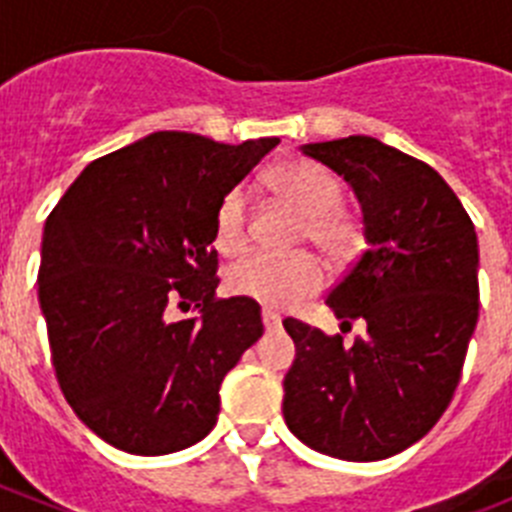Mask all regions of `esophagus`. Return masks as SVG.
Wrapping results in <instances>:
<instances>
[{
	"label": "esophagus",
	"instance_id": "obj_1",
	"mask_svg": "<svg viewBox=\"0 0 512 512\" xmlns=\"http://www.w3.org/2000/svg\"><path fill=\"white\" fill-rule=\"evenodd\" d=\"M261 320H264V328L266 330H274V328H279V325H282V318H279V315L274 310H264V312H261Z\"/></svg>",
	"mask_w": 512,
	"mask_h": 512
}]
</instances>
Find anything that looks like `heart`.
<instances>
[{
    "label": "heart",
    "mask_w": 512,
    "mask_h": 512,
    "mask_svg": "<svg viewBox=\"0 0 512 512\" xmlns=\"http://www.w3.org/2000/svg\"><path fill=\"white\" fill-rule=\"evenodd\" d=\"M269 187L284 205L305 217L302 241H310L333 261L348 259L361 243V225L343 210V187L338 176L312 161H282L269 171ZM248 192L233 187L215 210V246L235 256L248 246ZM323 269L312 256L300 253L277 259L248 253L228 269V289L271 310H289L323 287Z\"/></svg>",
    "instance_id": "heart-1"
}]
</instances>
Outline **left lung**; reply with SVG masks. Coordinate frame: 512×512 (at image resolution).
<instances>
[{"label": "left lung", "mask_w": 512, "mask_h": 512, "mask_svg": "<svg viewBox=\"0 0 512 512\" xmlns=\"http://www.w3.org/2000/svg\"><path fill=\"white\" fill-rule=\"evenodd\" d=\"M343 176L364 215L366 248L325 305L343 346L284 320L297 356L284 377L287 428L320 454L377 461L413 446L449 408L479 318L477 233L436 169L369 135L307 143Z\"/></svg>", "instance_id": "left-lung-1"}]
</instances>
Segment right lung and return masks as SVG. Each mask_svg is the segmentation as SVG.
Returning a JSON list of instances; mask_svg holds the SVG:
<instances>
[{"mask_svg":"<svg viewBox=\"0 0 512 512\" xmlns=\"http://www.w3.org/2000/svg\"><path fill=\"white\" fill-rule=\"evenodd\" d=\"M279 138L161 130L97 158L45 220L38 300L63 397L102 441L161 456L217 423L220 384L264 333L217 300L215 210ZM192 319L174 321L170 305Z\"/></svg>","mask_w":512,"mask_h":512,"instance_id":"right-lung-1","label":"right lung"}]
</instances>
